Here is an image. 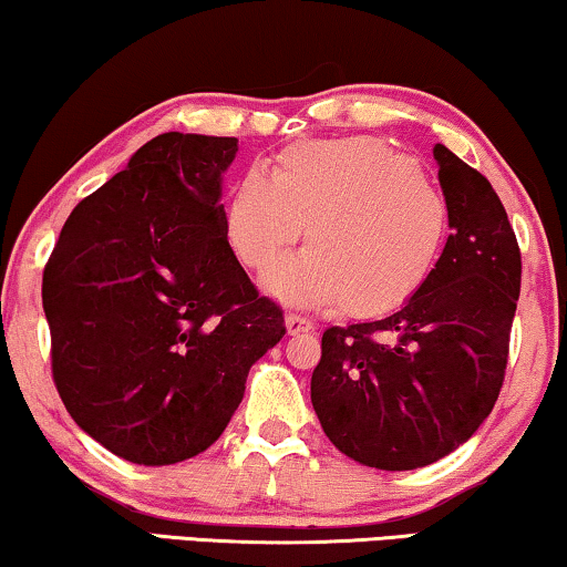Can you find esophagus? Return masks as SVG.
I'll return each instance as SVG.
<instances>
[{
    "label": "esophagus",
    "instance_id": "34e87169",
    "mask_svg": "<svg viewBox=\"0 0 567 567\" xmlns=\"http://www.w3.org/2000/svg\"><path fill=\"white\" fill-rule=\"evenodd\" d=\"M286 330H289V334H301L315 330V324H311V319L303 315H293V311H289V315H286Z\"/></svg>",
    "mask_w": 567,
    "mask_h": 567
}]
</instances>
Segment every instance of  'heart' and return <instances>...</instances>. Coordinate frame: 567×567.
Wrapping results in <instances>:
<instances>
[{
	"mask_svg": "<svg viewBox=\"0 0 567 567\" xmlns=\"http://www.w3.org/2000/svg\"><path fill=\"white\" fill-rule=\"evenodd\" d=\"M299 258L268 289L303 303L338 301L373 317L396 309L437 264L447 204L420 168L371 135L307 141L278 153L274 176L252 168L225 209V235L245 268L268 270L299 240Z\"/></svg>",
	"mask_w": 567,
	"mask_h": 567,
	"instance_id": "1",
	"label": "heart"
}]
</instances>
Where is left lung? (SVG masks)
<instances>
[{"mask_svg": "<svg viewBox=\"0 0 567 567\" xmlns=\"http://www.w3.org/2000/svg\"><path fill=\"white\" fill-rule=\"evenodd\" d=\"M453 227L420 291L375 322L330 327L311 404L334 447L414 471L461 447L504 385L522 252L488 178L434 145Z\"/></svg>", "mask_w": 567, "mask_h": 567, "instance_id": "left-lung-1", "label": "left lung"}]
</instances>
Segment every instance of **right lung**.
Here are the masks:
<instances>
[{
    "label": "right lung",
    "instance_id": "add662e5",
    "mask_svg": "<svg viewBox=\"0 0 567 567\" xmlns=\"http://www.w3.org/2000/svg\"><path fill=\"white\" fill-rule=\"evenodd\" d=\"M237 137L163 133L76 204L43 270L63 406L137 465L199 455L286 334L225 235Z\"/></svg>",
    "mask_w": 567,
    "mask_h": 567
}]
</instances>
